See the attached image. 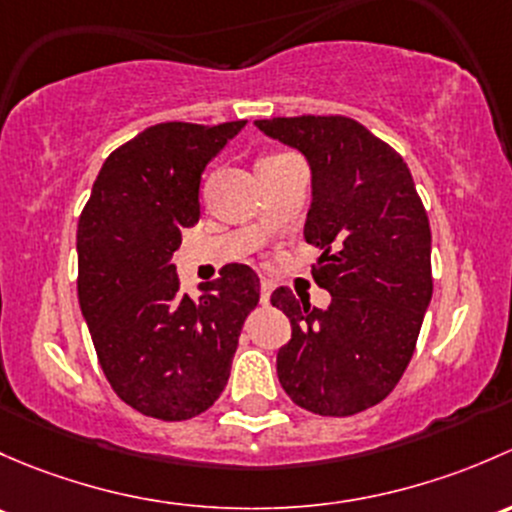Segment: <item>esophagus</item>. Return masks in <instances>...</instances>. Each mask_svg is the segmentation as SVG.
<instances>
[{
	"label": "esophagus",
	"mask_w": 512,
	"mask_h": 512,
	"mask_svg": "<svg viewBox=\"0 0 512 512\" xmlns=\"http://www.w3.org/2000/svg\"><path fill=\"white\" fill-rule=\"evenodd\" d=\"M271 291H273V281H268V278H261V303H268V298H271Z\"/></svg>",
	"instance_id": "34e87169"
}]
</instances>
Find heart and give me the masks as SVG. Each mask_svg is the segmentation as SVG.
<instances>
[{"label": "heart", "instance_id": "obj_1", "mask_svg": "<svg viewBox=\"0 0 512 512\" xmlns=\"http://www.w3.org/2000/svg\"><path fill=\"white\" fill-rule=\"evenodd\" d=\"M278 155H286V152H273V155H266V157H261V160H268V157H278Z\"/></svg>", "mask_w": 512, "mask_h": 512}]
</instances>
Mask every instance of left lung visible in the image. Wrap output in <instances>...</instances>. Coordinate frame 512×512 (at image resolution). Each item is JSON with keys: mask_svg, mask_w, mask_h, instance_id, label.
<instances>
[{"mask_svg": "<svg viewBox=\"0 0 512 512\" xmlns=\"http://www.w3.org/2000/svg\"><path fill=\"white\" fill-rule=\"evenodd\" d=\"M256 125L308 157L305 241L320 249L310 273L333 295L320 310L288 286L273 291L271 303L291 320L278 382L300 409L360 414L397 387L414 355L434 291L429 217L402 155L357 120L298 115Z\"/></svg>", "mask_w": 512, "mask_h": 512, "instance_id": "1", "label": "left lung"}]
</instances>
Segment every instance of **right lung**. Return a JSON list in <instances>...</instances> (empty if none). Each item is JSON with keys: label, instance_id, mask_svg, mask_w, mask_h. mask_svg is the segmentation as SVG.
Returning <instances> with one entry per match:
<instances>
[{"label": "right lung", "instance_id": "obj_1", "mask_svg": "<svg viewBox=\"0 0 512 512\" xmlns=\"http://www.w3.org/2000/svg\"><path fill=\"white\" fill-rule=\"evenodd\" d=\"M246 120L160 123L100 167L78 219V303L105 379L128 407L162 421L207 412L224 392L258 276L226 263L199 298L179 295L182 229L199 221V179Z\"/></svg>", "mask_w": 512, "mask_h": 512}]
</instances>
